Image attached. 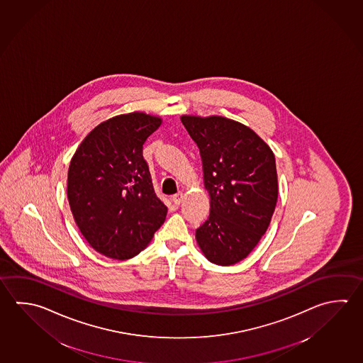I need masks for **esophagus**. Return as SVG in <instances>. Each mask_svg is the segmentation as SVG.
<instances>
[{
  "mask_svg": "<svg viewBox=\"0 0 363 363\" xmlns=\"http://www.w3.org/2000/svg\"><path fill=\"white\" fill-rule=\"evenodd\" d=\"M183 198H184L183 191H178L177 194H174V196H172V202H174L175 205L179 206L182 202H183Z\"/></svg>",
  "mask_w": 363,
  "mask_h": 363,
  "instance_id": "esophagus-1",
  "label": "esophagus"
}]
</instances>
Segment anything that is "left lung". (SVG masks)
Instances as JSON below:
<instances>
[{"instance_id": "left-lung-1", "label": "left lung", "mask_w": 363, "mask_h": 363, "mask_svg": "<svg viewBox=\"0 0 363 363\" xmlns=\"http://www.w3.org/2000/svg\"><path fill=\"white\" fill-rule=\"evenodd\" d=\"M180 120L199 148L210 196V216L196 230L198 247L212 264H237L257 245L275 211V155L235 120L218 115Z\"/></svg>"}]
</instances>
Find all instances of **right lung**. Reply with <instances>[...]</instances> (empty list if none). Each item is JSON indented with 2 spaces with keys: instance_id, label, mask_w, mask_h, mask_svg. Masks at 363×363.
Here are the masks:
<instances>
[{
  "instance_id": "add662e5",
  "label": "right lung",
  "mask_w": 363,
  "mask_h": 363,
  "mask_svg": "<svg viewBox=\"0 0 363 363\" xmlns=\"http://www.w3.org/2000/svg\"><path fill=\"white\" fill-rule=\"evenodd\" d=\"M162 119L142 111L106 120L88 133L67 172L75 224L93 250L112 259L135 257L165 221L143 145Z\"/></svg>"
}]
</instances>
